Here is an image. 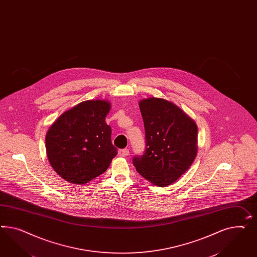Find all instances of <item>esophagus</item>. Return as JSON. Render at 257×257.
Segmentation results:
<instances>
[{"instance_id": "obj_1", "label": "esophagus", "mask_w": 257, "mask_h": 257, "mask_svg": "<svg viewBox=\"0 0 257 257\" xmlns=\"http://www.w3.org/2000/svg\"><path fill=\"white\" fill-rule=\"evenodd\" d=\"M128 154H130V150L126 148L118 150V156H120V157H126Z\"/></svg>"}]
</instances>
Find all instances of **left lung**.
Returning <instances> with one entry per match:
<instances>
[{
	"mask_svg": "<svg viewBox=\"0 0 257 257\" xmlns=\"http://www.w3.org/2000/svg\"><path fill=\"white\" fill-rule=\"evenodd\" d=\"M146 150L132 159L140 175L166 187L190 168L197 154V125L183 110L163 98L141 100Z\"/></svg>",
	"mask_w": 257,
	"mask_h": 257,
	"instance_id": "8db88e82",
	"label": "left lung"
}]
</instances>
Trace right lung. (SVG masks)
Listing matches in <instances>:
<instances>
[{
  "mask_svg": "<svg viewBox=\"0 0 257 257\" xmlns=\"http://www.w3.org/2000/svg\"><path fill=\"white\" fill-rule=\"evenodd\" d=\"M110 104L86 100L66 110L46 135V150L52 168L65 180L85 184L100 176L117 155L106 124Z\"/></svg>",
  "mask_w": 257,
  "mask_h": 257,
  "instance_id": "1",
  "label": "right lung"
}]
</instances>
